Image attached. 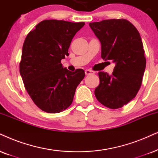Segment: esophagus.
<instances>
[{
  "label": "esophagus",
  "instance_id": "34e87169",
  "mask_svg": "<svg viewBox=\"0 0 158 158\" xmlns=\"http://www.w3.org/2000/svg\"><path fill=\"white\" fill-rule=\"evenodd\" d=\"M95 73V71H92L90 69H87L85 70V74L86 75H91V74H94Z\"/></svg>",
  "mask_w": 158,
  "mask_h": 158
}]
</instances>
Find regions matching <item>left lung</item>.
<instances>
[{
	"label": "left lung",
	"instance_id": "left-lung-1",
	"mask_svg": "<svg viewBox=\"0 0 158 158\" xmlns=\"http://www.w3.org/2000/svg\"><path fill=\"white\" fill-rule=\"evenodd\" d=\"M101 44V57L115 64L111 75L99 72L95 95L101 104L119 109L136 95L146 68L143 43L139 31L125 19H105L89 24Z\"/></svg>",
	"mask_w": 158,
	"mask_h": 158
}]
</instances>
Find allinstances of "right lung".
Wrapping results in <instances>:
<instances>
[{"label":"right lung","mask_w":158,"mask_h":158,"mask_svg":"<svg viewBox=\"0 0 158 158\" xmlns=\"http://www.w3.org/2000/svg\"><path fill=\"white\" fill-rule=\"evenodd\" d=\"M85 24L41 21L24 41L19 72L31 99L45 112L59 113L70 106L85 77L83 69L70 71L61 63L69 55L73 36Z\"/></svg>","instance_id":"right-lung-1"}]
</instances>
